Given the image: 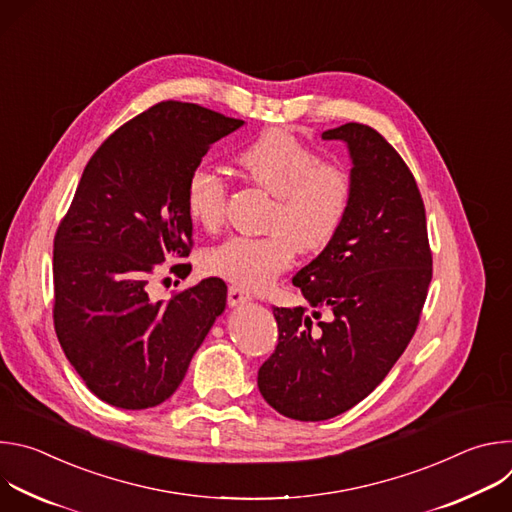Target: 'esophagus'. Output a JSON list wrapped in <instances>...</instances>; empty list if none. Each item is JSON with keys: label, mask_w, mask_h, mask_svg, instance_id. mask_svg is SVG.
<instances>
[{"label": "esophagus", "mask_w": 512, "mask_h": 512, "mask_svg": "<svg viewBox=\"0 0 512 512\" xmlns=\"http://www.w3.org/2000/svg\"><path fill=\"white\" fill-rule=\"evenodd\" d=\"M251 300H253V296L249 294L245 287H239V285L229 287V306H241V304H247Z\"/></svg>", "instance_id": "1"}]
</instances>
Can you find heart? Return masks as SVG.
Masks as SVG:
<instances>
[{
	"mask_svg": "<svg viewBox=\"0 0 512 512\" xmlns=\"http://www.w3.org/2000/svg\"><path fill=\"white\" fill-rule=\"evenodd\" d=\"M243 176L273 196L265 237H231L206 251L208 273L247 289L269 287L296 253H318L342 229L352 204L350 172L322 162L310 145L281 129H271L237 154ZM227 182L206 168H196L186 182V210L206 231L225 225Z\"/></svg>",
	"mask_w": 512,
	"mask_h": 512,
	"instance_id": "obj_1",
	"label": "heart"
}]
</instances>
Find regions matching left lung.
I'll return each instance as SVG.
<instances>
[{
    "mask_svg": "<svg viewBox=\"0 0 512 512\" xmlns=\"http://www.w3.org/2000/svg\"><path fill=\"white\" fill-rule=\"evenodd\" d=\"M322 139L346 143L352 204L332 243L294 277L312 316L273 308L277 346L257 375L263 399L298 421L336 417L375 391L413 338L431 281L425 206L403 158L362 123ZM320 307L331 312L324 323Z\"/></svg>",
    "mask_w": 512,
    "mask_h": 512,
    "instance_id": "8db88e82",
    "label": "left lung"
}]
</instances>
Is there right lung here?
Returning <instances> with one entry per match:
<instances>
[{"label": "right lung", "instance_id": "obj_1", "mask_svg": "<svg viewBox=\"0 0 512 512\" xmlns=\"http://www.w3.org/2000/svg\"><path fill=\"white\" fill-rule=\"evenodd\" d=\"M243 123L162 101L111 133L81 176L54 237V330L68 362L109 405L148 409L170 399L225 312L218 277L168 302H154L148 283L168 257L190 255L188 176ZM180 265L184 279L192 267Z\"/></svg>", "mask_w": 512, "mask_h": 512}]
</instances>
